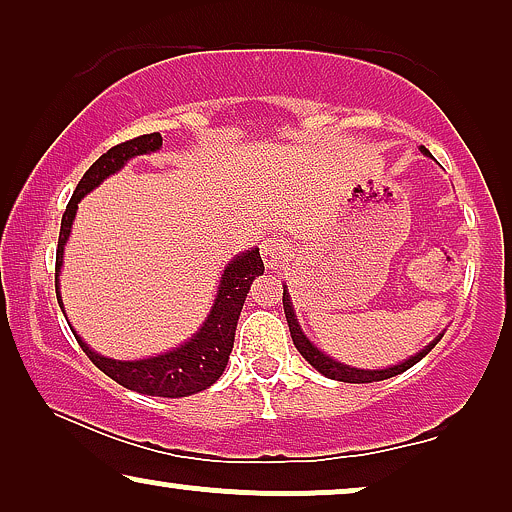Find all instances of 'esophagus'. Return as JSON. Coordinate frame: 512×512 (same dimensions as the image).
Returning <instances> with one entry per match:
<instances>
[{
    "mask_svg": "<svg viewBox=\"0 0 512 512\" xmlns=\"http://www.w3.org/2000/svg\"><path fill=\"white\" fill-rule=\"evenodd\" d=\"M284 251H286V244L279 235H270L265 237L263 244H261V256H263V263L265 268L275 270L279 263H282L284 258Z\"/></svg>",
    "mask_w": 512,
    "mask_h": 512,
    "instance_id": "34e87169",
    "label": "esophagus"
}]
</instances>
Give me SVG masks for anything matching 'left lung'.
Masks as SVG:
<instances>
[{
  "instance_id": "left-lung-1",
  "label": "left lung",
  "mask_w": 512,
  "mask_h": 512,
  "mask_svg": "<svg viewBox=\"0 0 512 512\" xmlns=\"http://www.w3.org/2000/svg\"><path fill=\"white\" fill-rule=\"evenodd\" d=\"M422 153L424 156H431L429 151L422 146ZM282 303H284V314H286V321H289V331H291V338H293V345L300 354H303V359L310 363L319 370L321 375L331 377V380H338V382H352V384H366V382H380V380H389V377L394 375H401L405 370L415 366L417 361H422L426 354L431 352L433 347L438 345V340L443 338V333L438 335L436 340H431L429 345H426L422 352H417L415 356H410V359H405L401 363H396V366H389V368H380V370H368V368H354V366H347V363H340L335 361L333 356H328L321 352L319 347H314L310 338L303 333V328H300L298 319H296V312H293V303H291V296H289V289H286L284 284V296H282Z\"/></svg>"
}]
</instances>
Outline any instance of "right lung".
Returning <instances> with one entry per match:
<instances>
[{
  "label": "right lung",
  "instance_id": "1",
  "mask_svg": "<svg viewBox=\"0 0 512 512\" xmlns=\"http://www.w3.org/2000/svg\"><path fill=\"white\" fill-rule=\"evenodd\" d=\"M160 146H163L160 132H151V135H142L130 139V142L116 144L111 146L107 153H102L81 177L65 214H62L58 251H55V293H58L62 314H65V305H62L60 298L62 256H65V244L69 240V235H72V223L81 198H86L93 188L100 186L104 179L111 177V174L123 170L128 160L158 151ZM263 270L265 268L258 249L242 251V254L230 258L219 279V291H216L212 310H209L207 319L202 321L198 331H195L184 345L174 347L170 352H163L158 356H149V359H109V356L93 352V349L76 335L74 328L72 333L74 338L79 340L83 352L88 354V359L93 361L104 375H109L114 382L123 384L125 389L137 391V394L163 398H181L198 394V391L212 387V384L223 375V370H226L230 352H233L235 328L237 319H240L242 305L244 300H247L251 282H254L258 275H263Z\"/></svg>",
  "mask_w": 512,
  "mask_h": 512
}]
</instances>
